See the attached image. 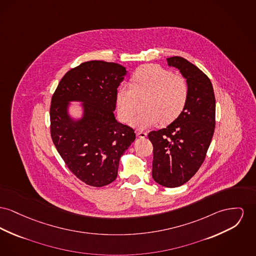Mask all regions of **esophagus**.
I'll return each instance as SVG.
<instances>
[{
  "label": "esophagus",
  "mask_w": 256,
  "mask_h": 256,
  "mask_svg": "<svg viewBox=\"0 0 256 256\" xmlns=\"http://www.w3.org/2000/svg\"><path fill=\"white\" fill-rule=\"evenodd\" d=\"M136 136L140 138H145V137H147V132H142V130H136Z\"/></svg>",
  "instance_id": "1"
}]
</instances>
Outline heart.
<instances>
[{
	"label": "heart",
	"mask_w": 256,
	"mask_h": 256,
	"mask_svg": "<svg viewBox=\"0 0 256 256\" xmlns=\"http://www.w3.org/2000/svg\"><path fill=\"white\" fill-rule=\"evenodd\" d=\"M132 85L120 84L116 92V106L120 120L130 122L137 109V100L146 96L143 109L130 124L148 128L160 122L169 124L184 111L188 98V85L182 76L158 64L137 68L130 78Z\"/></svg>",
	"instance_id": "heart-1"
}]
</instances>
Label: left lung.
<instances>
[{"mask_svg": "<svg viewBox=\"0 0 256 256\" xmlns=\"http://www.w3.org/2000/svg\"><path fill=\"white\" fill-rule=\"evenodd\" d=\"M188 85V98L180 116L166 128L148 134L154 147L152 179L166 188L190 180L202 166L216 126V98L209 77L182 57L167 58Z\"/></svg>", "mask_w": 256, "mask_h": 256, "instance_id": "1", "label": "left lung"}]
</instances>
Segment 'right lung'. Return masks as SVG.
Listing matches in <instances>:
<instances>
[{
  "label": "right lung",
  "mask_w": 256,
  "mask_h": 256,
  "mask_svg": "<svg viewBox=\"0 0 256 256\" xmlns=\"http://www.w3.org/2000/svg\"><path fill=\"white\" fill-rule=\"evenodd\" d=\"M126 68L104 60L85 62L68 70L52 96L50 134L68 169L92 186L117 178L120 156L136 139L134 128L115 119L116 92ZM70 101L82 102L84 116L72 120Z\"/></svg>",
  "instance_id": "right-lung-1"
}]
</instances>
